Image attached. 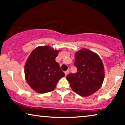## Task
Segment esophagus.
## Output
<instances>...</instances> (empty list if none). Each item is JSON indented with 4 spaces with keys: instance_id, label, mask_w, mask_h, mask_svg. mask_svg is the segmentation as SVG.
I'll return each mask as SVG.
<instances>
[{
    "instance_id": "obj_1",
    "label": "esophagus",
    "mask_w": 125,
    "mask_h": 125,
    "mask_svg": "<svg viewBox=\"0 0 125 125\" xmlns=\"http://www.w3.org/2000/svg\"><path fill=\"white\" fill-rule=\"evenodd\" d=\"M69 70H67V71H66L65 72V76H66V75H67L68 73H69Z\"/></svg>"
}]
</instances>
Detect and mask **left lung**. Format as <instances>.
I'll return each instance as SVG.
<instances>
[{
  "label": "left lung",
  "instance_id": "8db88e82",
  "mask_svg": "<svg viewBox=\"0 0 125 125\" xmlns=\"http://www.w3.org/2000/svg\"><path fill=\"white\" fill-rule=\"evenodd\" d=\"M76 73L66 76L72 89L78 95L89 96L101 88L104 80L103 63L98 54L83 48L75 53Z\"/></svg>",
  "mask_w": 125,
  "mask_h": 125
}]
</instances>
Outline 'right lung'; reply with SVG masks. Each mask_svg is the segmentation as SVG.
<instances>
[{
    "mask_svg": "<svg viewBox=\"0 0 125 125\" xmlns=\"http://www.w3.org/2000/svg\"><path fill=\"white\" fill-rule=\"evenodd\" d=\"M59 52L49 46H40L31 53L25 64V77L35 92L45 93L52 91L59 80L65 76L55 60Z\"/></svg>",
    "mask_w": 125,
    "mask_h": 125,
    "instance_id": "obj_1",
    "label": "right lung"
}]
</instances>
